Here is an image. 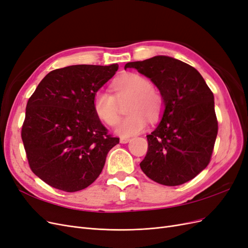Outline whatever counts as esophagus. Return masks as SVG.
Wrapping results in <instances>:
<instances>
[{
    "label": "esophagus",
    "instance_id": "obj_1",
    "mask_svg": "<svg viewBox=\"0 0 248 248\" xmlns=\"http://www.w3.org/2000/svg\"><path fill=\"white\" fill-rule=\"evenodd\" d=\"M130 140V139H128V138H121L120 139V142H121V144H127V142H128Z\"/></svg>",
    "mask_w": 248,
    "mask_h": 248
}]
</instances>
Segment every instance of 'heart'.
<instances>
[{"label": "heart", "instance_id": "b5f03b06", "mask_svg": "<svg viewBox=\"0 0 248 248\" xmlns=\"http://www.w3.org/2000/svg\"><path fill=\"white\" fill-rule=\"evenodd\" d=\"M115 95L106 90H99L94 95L93 108L101 121L112 126L119 118V103L130 98L127 107V117L120 120L115 131L121 137H131L144 130L148 119L155 122L159 118L163 100L161 95L152 88L149 78L138 73H127L112 84Z\"/></svg>", "mask_w": 248, "mask_h": 248}]
</instances>
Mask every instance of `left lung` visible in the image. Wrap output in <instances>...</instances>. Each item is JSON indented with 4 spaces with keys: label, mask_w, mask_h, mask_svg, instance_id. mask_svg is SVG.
<instances>
[{
    "label": "left lung",
    "mask_w": 248,
    "mask_h": 248,
    "mask_svg": "<svg viewBox=\"0 0 248 248\" xmlns=\"http://www.w3.org/2000/svg\"><path fill=\"white\" fill-rule=\"evenodd\" d=\"M124 68L151 79L164 104L159 125L147 136L141 170L162 185L188 182L206 169L214 149L218 122L212 91L196 68L170 57L129 62Z\"/></svg>",
    "instance_id": "obj_1"
}]
</instances>
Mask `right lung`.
<instances>
[{
  "label": "right lung",
  "mask_w": 248,
  "mask_h": 248,
  "mask_svg": "<svg viewBox=\"0 0 248 248\" xmlns=\"http://www.w3.org/2000/svg\"><path fill=\"white\" fill-rule=\"evenodd\" d=\"M118 64L72 65L50 71L29 98L21 128L30 169L57 189L76 192L98 178L119 139L95 114V93Z\"/></svg>",
  "instance_id": "1"
}]
</instances>
